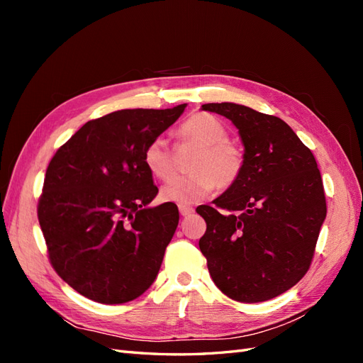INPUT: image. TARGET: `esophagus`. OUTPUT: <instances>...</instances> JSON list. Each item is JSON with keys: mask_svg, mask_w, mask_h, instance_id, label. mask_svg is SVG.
Segmentation results:
<instances>
[{"mask_svg": "<svg viewBox=\"0 0 363 363\" xmlns=\"http://www.w3.org/2000/svg\"><path fill=\"white\" fill-rule=\"evenodd\" d=\"M179 211L182 216H189L194 213V207L192 206H186V204H180L179 206Z\"/></svg>", "mask_w": 363, "mask_h": 363, "instance_id": "obj_1", "label": "esophagus"}]
</instances>
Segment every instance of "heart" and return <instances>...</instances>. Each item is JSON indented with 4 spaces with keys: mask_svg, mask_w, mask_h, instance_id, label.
Returning a JSON list of instances; mask_svg holds the SVG:
<instances>
[{
    "mask_svg": "<svg viewBox=\"0 0 363 363\" xmlns=\"http://www.w3.org/2000/svg\"><path fill=\"white\" fill-rule=\"evenodd\" d=\"M175 136L179 144L196 147V152L188 163L189 174L162 188L160 195L164 201L192 204L204 200L215 188L224 191L239 182L245 168V152L236 142L228 140V131L216 116L194 113L179 127ZM142 160L155 179H172L174 155L164 139L156 138L148 142Z\"/></svg>",
    "mask_w": 363,
    "mask_h": 363,
    "instance_id": "obj_1",
    "label": "heart"
}]
</instances>
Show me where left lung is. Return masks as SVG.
Returning <instances> with one entry per match:
<instances>
[{"mask_svg":"<svg viewBox=\"0 0 363 363\" xmlns=\"http://www.w3.org/2000/svg\"><path fill=\"white\" fill-rule=\"evenodd\" d=\"M201 107L236 125L245 168L213 207H196L207 225L200 250L212 280L230 298L271 300L311 268L327 215L321 172L312 151L280 118L235 103Z\"/></svg>","mask_w":363,"mask_h":363,"instance_id":"obj_1","label":"left lung"}]
</instances>
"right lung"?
Listing matches in <instances>:
<instances>
[{
  "label": "right lung",
  "instance_id": "1",
  "mask_svg": "<svg viewBox=\"0 0 363 363\" xmlns=\"http://www.w3.org/2000/svg\"><path fill=\"white\" fill-rule=\"evenodd\" d=\"M184 107L125 108L87 121L52 156L38 219L54 271L86 298L127 303L155 281L179 208L148 206L159 189L142 156Z\"/></svg>",
  "mask_w": 363,
  "mask_h": 363
}]
</instances>
